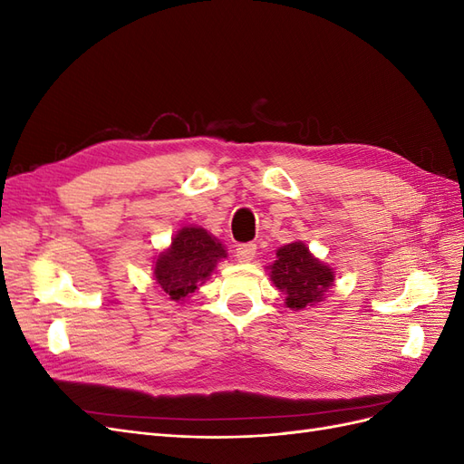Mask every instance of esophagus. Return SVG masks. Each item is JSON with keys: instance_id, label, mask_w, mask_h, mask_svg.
Returning <instances> with one entry per match:
<instances>
[{"instance_id": "1", "label": "esophagus", "mask_w": 464, "mask_h": 464, "mask_svg": "<svg viewBox=\"0 0 464 464\" xmlns=\"http://www.w3.org/2000/svg\"><path fill=\"white\" fill-rule=\"evenodd\" d=\"M256 254H257V246L256 244H242V246H237V249H236V257H237V261H240V263L254 261Z\"/></svg>"}]
</instances>
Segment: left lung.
I'll return each mask as SVG.
<instances>
[{
    "mask_svg": "<svg viewBox=\"0 0 464 464\" xmlns=\"http://www.w3.org/2000/svg\"><path fill=\"white\" fill-rule=\"evenodd\" d=\"M273 285L285 294L286 307L294 312L323 302L334 283V271L319 261L304 242H292L276 249V259L266 266Z\"/></svg>",
    "mask_w": 464,
    "mask_h": 464,
    "instance_id": "1",
    "label": "left lung"
}]
</instances>
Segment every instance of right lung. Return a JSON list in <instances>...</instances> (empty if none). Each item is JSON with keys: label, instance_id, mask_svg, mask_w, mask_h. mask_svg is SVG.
<instances>
[{"label": "right lung", "instance_id": "add662e5", "mask_svg": "<svg viewBox=\"0 0 464 464\" xmlns=\"http://www.w3.org/2000/svg\"><path fill=\"white\" fill-rule=\"evenodd\" d=\"M227 257V247L218 237L189 224L179 228L172 244L154 257L152 276L172 302L184 304L189 294L199 290L215 273L217 265Z\"/></svg>", "mask_w": 464, "mask_h": 464}]
</instances>
